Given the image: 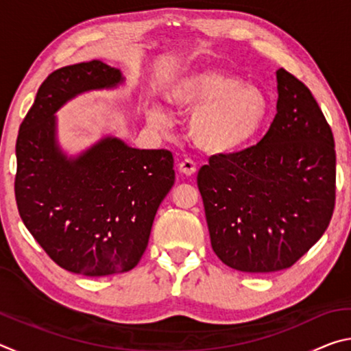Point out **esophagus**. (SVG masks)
<instances>
[{
    "instance_id": "esophagus-1",
    "label": "esophagus",
    "mask_w": 351,
    "mask_h": 351,
    "mask_svg": "<svg viewBox=\"0 0 351 351\" xmlns=\"http://www.w3.org/2000/svg\"><path fill=\"white\" fill-rule=\"evenodd\" d=\"M178 169H180V171H181L182 175L190 176V175H193L195 171H197V164H195V161H192V159H190V158H186V159H182V161L180 162V165H178Z\"/></svg>"
}]
</instances>
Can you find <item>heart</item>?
Masks as SVG:
<instances>
[{
	"label": "heart",
	"instance_id": "heart-1",
	"mask_svg": "<svg viewBox=\"0 0 351 351\" xmlns=\"http://www.w3.org/2000/svg\"><path fill=\"white\" fill-rule=\"evenodd\" d=\"M165 100L176 111L193 114L192 139L212 154L245 147L257 136L269 112V99L258 85L217 68L180 75L165 90ZM152 121L167 127V116L161 110H153Z\"/></svg>",
	"mask_w": 351,
	"mask_h": 351
}]
</instances>
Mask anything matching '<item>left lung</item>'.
Segmentation results:
<instances>
[{"mask_svg": "<svg viewBox=\"0 0 351 351\" xmlns=\"http://www.w3.org/2000/svg\"><path fill=\"white\" fill-rule=\"evenodd\" d=\"M277 114L255 145L217 154L197 182L213 252L237 271L291 268L328 228L335 138L304 82L277 71Z\"/></svg>", "mask_w": 351, "mask_h": 351, "instance_id": "1", "label": "left lung"}]
</instances>
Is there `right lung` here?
I'll return each instance as SVG.
<instances>
[{"label": "right lung", "mask_w": 351, "mask_h": 351, "mask_svg": "<svg viewBox=\"0 0 351 351\" xmlns=\"http://www.w3.org/2000/svg\"><path fill=\"white\" fill-rule=\"evenodd\" d=\"M121 80V71L100 60L54 71L40 85L15 145L23 223L60 268L86 277L139 263L158 207L175 182L169 150H138L116 138L75 159L58 150L54 112L75 94Z\"/></svg>", "instance_id": "1"}]
</instances>
